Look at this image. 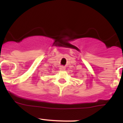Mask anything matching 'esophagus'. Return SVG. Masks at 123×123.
I'll use <instances>...</instances> for the list:
<instances>
[{
    "label": "esophagus",
    "mask_w": 123,
    "mask_h": 123,
    "mask_svg": "<svg viewBox=\"0 0 123 123\" xmlns=\"http://www.w3.org/2000/svg\"><path fill=\"white\" fill-rule=\"evenodd\" d=\"M60 70L63 71V70H65V67H63V66H62V67H60Z\"/></svg>",
    "instance_id": "obj_1"
}]
</instances>
